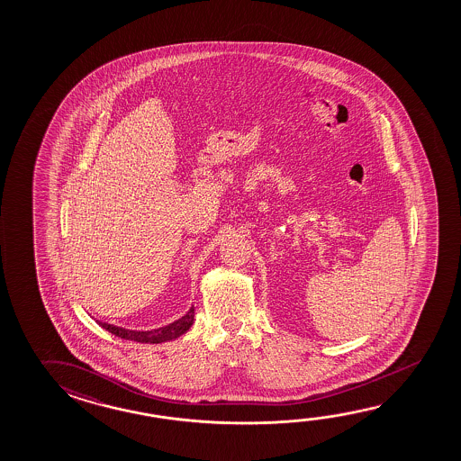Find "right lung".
Wrapping results in <instances>:
<instances>
[{
	"instance_id": "1",
	"label": "right lung",
	"mask_w": 461,
	"mask_h": 461,
	"mask_svg": "<svg viewBox=\"0 0 461 461\" xmlns=\"http://www.w3.org/2000/svg\"><path fill=\"white\" fill-rule=\"evenodd\" d=\"M101 328H104L106 331L113 332L117 338L122 339L135 340V342H141V344H160V342H167V340L176 339L182 334L188 331L191 325L194 323V307L186 312V315H183L180 320H176L170 325L164 326V328H158L152 331H133V330H125L121 326L109 325V323H103L98 321Z\"/></svg>"
}]
</instances>
